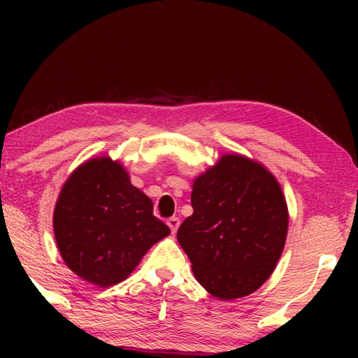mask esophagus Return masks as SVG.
Here are the masks:
<instances>
[{"label": "esophagus", "instance_id": "1", "mask_svg": "<svg viewBox=\"0 0 358 358\" xmlns=\"http://www.w3.org/2000/svg\"><path fill=\"white\" fill-rule=\"evenodd\" d=\"M179 224H180V220H179L178 217H171V218L168 220V227L171 228V231H173V233L178 231Z\"/></svg>", "mask_w": 358, "mask_h": 358}]
</instances>
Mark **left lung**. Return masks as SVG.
<instances>
[{
  "label": "left lung",
  "instance_id": "1",
  "mask_svg": "<svg viewBox=\"0 0 358 358\" xmlns=\"http://www.w3.org/2000/svg\"><path fill=\"white\" fill-rule=\"evenodd\" d=\"M194 213L178 241L194 275L220 300L256 292L271 277L285 246L288 210L277 179L262 164L224 155L194 180Z\"/></svg>",
  "mask_w": 358,
  "mask_h": 358
}]
</instances>
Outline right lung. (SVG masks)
I'll use <instances>...</instances> for the list:
<instances>
[{"label":"right lung","mask_w":358,"mask_h":358,"mask_svg":"<svg viewBox=\"0 0 358 358\" xmlns=\"http://www.w3.org/2000/svg\"><path fill=\"white\" fill-rule=\"evenodd\" d=\"M63 261L97 287L115 285L146 251L171 233L153 215L150 197L131 185L124 166L94 158L68 178L53 212Z\"/></svg>","instance_id":"1"}]
</instances>
